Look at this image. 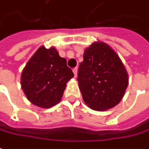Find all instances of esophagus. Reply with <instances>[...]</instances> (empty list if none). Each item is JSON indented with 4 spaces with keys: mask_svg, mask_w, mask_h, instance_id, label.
Here are the masks:
<instances>
[{
    "mask_svg": "<svg viewBox=\"0 0 149 149\" xmlns=\"http://www.w3.org/2000/svg\"><path fill=\"white\" fill-rule=\"evenodd\" d=\"M72 72H73V73H74L75 77H77V68H74V69L72 70Z\"/></svg>",
    "mask_w": 149,
    "mask_h": 149,
    "instance_id": "1",
    "label": "esophagus"
}]
</instances>
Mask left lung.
Instances as JSON below:
<instances>
[{"label": "left lung", "instance_id": "left-lung-1", "mask_svg": "<svg viewBox=\"0 0 149 149\" xmlns=\"http://www.w3.org/2000/svg\"><path fill=\"white\" fill-rule=\"evenodd\" d=\"M77 81L87 106L96 111H106L123 99L128 74L116 52L105 42H96L84 51Z\"/></svg>", "mask_w": 149, "mask_h": 149}]
</instances>
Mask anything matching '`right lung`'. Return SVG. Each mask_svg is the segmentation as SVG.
I'll return each instance as SVG.
<instances>
[{
  "instance_id": "1",
  "label": "right lung",
  "mask_w": 149,
  "mask_h": 149,
  "mask_svg": "<svg viewBox=\"0 0 149 149\" xmlns=\"http://www.w3.org/2000/svg\"><path fill=\"white\" fill-rule=\"evenodd\" d=\"M74 77L67 60L53 47H40L23 68L21 86L26 98L34 105L50 108L62 97L67 82Z\"/></svg>"
}]
</instances>
